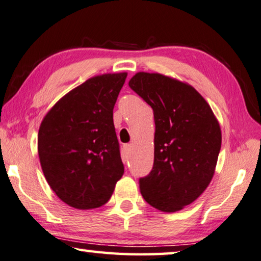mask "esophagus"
<instances>
[{
  "label": "esophagus",
  "instance_id": "esophagus-1",
  "mask_svg": "<svg viewBox=\"0 0 261 261\" xmlns=\"http://www.w3.org/2000/svg\"><path fill=\"white\" fill-rule=\"evenodd\" d=\"M130 150H132V144H125V146H123V151L126 153H129Z\"/></svg>",
  "mask_w": 261,
  "mask_h": 261
}]
</instances>
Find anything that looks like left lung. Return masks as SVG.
<instances>
[{
	"mask_svg": "<svg viewBox=\"0 0 261 261\" xmlns=\"http://www.w3.org/2000/svg\"><path fill=\"white\" fill-rule=\"evenodd\" d=\"M128 85L151 106L155 119L153 165L140 178L141 194L159 211H180L203 193L214 176L222 142L219 121L187 83L142 71Z\"/></svg>",
	"mask_w": 261,
	"mask_h": 261,
	"instance_id": "8db88e82",
	"label": "left lung"
}]
</instances>
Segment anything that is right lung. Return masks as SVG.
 <instances>
[{"mask_svg":"<svg viewBox=\"0 0 261 261\" xmlns=\"http://www.w3.org/2000/svg\"><path fill=\"white\" fill-rule=\"evenodd\" d=\"M127 72L89 79L63 96L42 120L38 153L50 189L63 202L93 209L109 201L122 177L113 108Z\"/></svg>","mask_w":261,"mask_h":261,"instance_id":"obj_1","label":"right lung"}]
</instances>
